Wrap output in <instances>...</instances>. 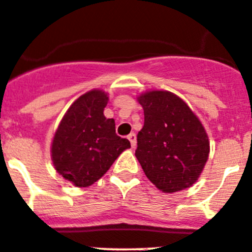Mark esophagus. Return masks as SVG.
<instances>
[{"label": "esophagus", "mask_w": 252, "mask_h": 252, "mask_svg": "<svg viewBox=\"0 0 252 252\" xmlns=\"http://www.w3.org/2000/svg\"><path fill=\"white\" fill-rule=\"evenodd\" d=\"M127 138H128V141L131 142V146H132V148H135L136 143H137V142H136V135H135V133H133V132L130 133V135L127 136Z\"/></svg>", "instance_id": "obj_1"}]
</instances>
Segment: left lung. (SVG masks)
I'll use <instances>...</instances> for the list:
<instances>
[{
    "instance_id": "1",
    "label": "left lung",
    "mask_w": 252,
    "mask_h": 252,
    "mask_svg": "<svg viewBox=\"0 0 252 252\" xmlns=\"http://www.w3.org/2000/svg\"><path fill=\"white\" fill-rule=\"evenodd\" d=\"M145 125L137 135L136 157L146 177L163 193L193 186L209 157L208 133L186 101L167 90L137 96Z\"/></svg>"
}]
</instances>
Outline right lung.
<instances>
[{
	"instance_id": "right-lung-1",
	"label": "right lung",
	"mask_w": 252,
	"mask_h": 252,
	"mask_svg": "<svg viewBox=\"0 0 252 252\" xmlns=\"http://www.w3.org/2000/svg\"><path fill=\"white\" fill-rule=\"evenodd\" d=\"M109 95L93 89L79 96L64 114L50 147L53 166L65 181L86 188L99 181L130 141L115 132V120L104 109Z\"/></svg>"
}]
</instances>
